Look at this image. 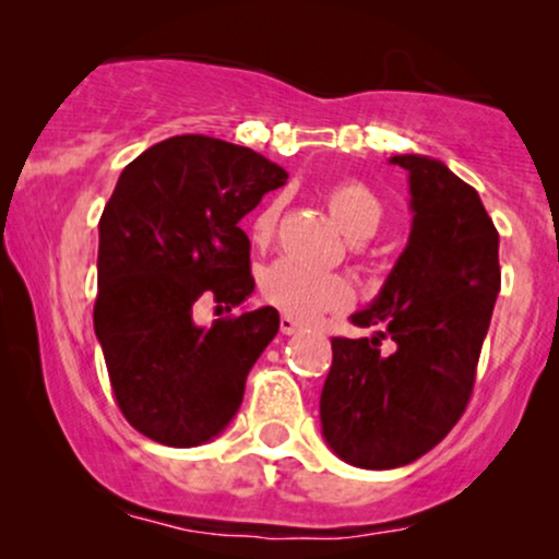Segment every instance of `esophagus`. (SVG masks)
<instances>
[{
  "instance_id": "1",
  "label": "esophagus",
  "mask_w": 559,
  "mask_h": 559,
  "mask_svg": "<svg viewBox=\"0 0 559 559\" xmlns=\"http://www.w3.org/2000/svg\"><path fill=\"white\" fill-rule=\"evenodd\" d=\"M301 329V323L297 318L292 316H281V333H286V336H292V333H297Z\"/></svg>"
}]
</instances>
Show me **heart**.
<instances>
[{"label": "heart", "mask_w": 559, "mask_h": 559, "mask_svg": "<svg viewBox=\"0 0 559 559\" xmlns=\"http://www.w3.org/2000/svg\"><path fill=\"white\" fill-rule=\"evenodd\" d=\"M325 204L349 239L373 236L386 213L381 197L357 178L331 183L325 189ZM275 221H278V204H267L252 223L254 241L271 239ZM260 286L262 297L292 318H316L325 310H342L352 301V286L342 275L310 271L288 258L273 262L262 273Z\"/></svg>", "instance_id": "heart-1"}]
</instances>
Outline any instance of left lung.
<instances>
[{
	"instance_id": "1",
	"label": "left lung",
	"mask_w": 559,
	"mask_h": 559,
	"mask_svg": "<svg viewBox=\"0 0 559 559\" xmlns=\"http://www.w3.org/2000/svg\"><path fill=\"white\" fill-rule=\"evenodd\" d=\"M389 163L409 173L413 230L373 305L352 316L376 336L331 338L320 394L323 439L368 471L415 463L463 418L502 284L499 234L478 191L439 159Z\"/></svg>"
}]
</instances>
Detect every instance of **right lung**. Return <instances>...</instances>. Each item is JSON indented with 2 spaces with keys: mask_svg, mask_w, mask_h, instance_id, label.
I'll list each match as a JSON object with an SVG mask.
<instances>
[{
  "mask_svg": "<svg viewBox=\"0 0 559 559\" xmlns=\"http://www.w3.org/2000/svg\"><path fill=\"white\" fill-rule=\"evenodd\" d=\"M286 170L247 146L173 136L126 165L99 217L94 331L120 413L152 441L199 447L228 426L243 383L278 333V310L194 323L213 297L254 292L239 228Z\"/></svg>",
  "mask_w": 559,
  "mask_h": 559,
  "instance_id": "add662e5",
  "label": "right lung"
}]
</instances>
